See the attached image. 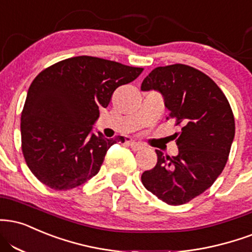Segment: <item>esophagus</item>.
Instances as JSON below:
<instances>
[{
  "mask_svg": "<svg viewBox=\"0 0 252 252\" xmlns=\"http://www.w3.org/2000/svg\"><path fill=\"white\" fill-rule=\"evenodd\" d=\"M129 145L130 147L132 148V150H135V151H138V150H142L143 149V144H141V143H138V142H135V141H131V142H129Z\"/></svg>",
  "mask_w": 252,
  "mask_h": 252,
  "instance_id": "obj_1",
  "label": "esophagus"
}]
</instances>
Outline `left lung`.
<instances>
[{"label":"left lung","mask_w":252,"mask_h":252,"mask_svg":"<svg viewBox=\"0 0 252 252\" xmlns=\"http://www.w3.org/2000/svg\"><path fill=\"white\" fill-rule=\"evenodd\" d=\"M142 92L163 96L181 130L175 132L176 156L156 150L157 164L142 175L145 189L170 205H181L214 184L226 164L235 137L228 99L210 77L186 64L158 66L144 78Z\"/></svg>","instance_id":"left-lung-1"}]
</instances>
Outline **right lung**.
<instances>
[{
  "instance_id": "obj_1",
  "label": "right lung",
  "mask_w": 252,
  "mask_h": 252,
  "mask_svg": "<svg viewBox=\"0 0 252 252\" xmlns=\"http://www.w3.org/2000/svg\"><path fill=\"white\" fill-rule=\"evenodd\" d=\"M143 71L93 56L71 57L41 71L30 84L21 115L22 151L35 177L55 190L74 189L94 177L105 154L123 136L94 132L99 108L115 90Z\"/></svg>"
}]
</instances>
